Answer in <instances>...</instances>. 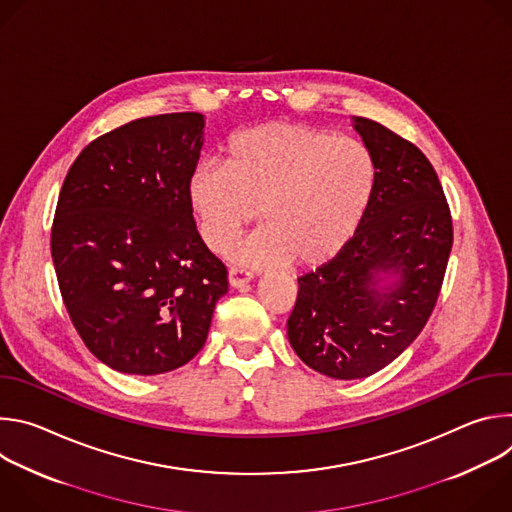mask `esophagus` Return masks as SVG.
<instances>
[{
  "label": "esophagus",
  "mask_w": 512,
  "mask_h": 512,
  "mask_svg": "<svg viewBox=\"0 0 512 512\" xmlns=\"http://www.w3.org/2000/svg\"><path fill=\"white\" fill-rule=\"evenodd\" d=\"M251 279H253V273L249 269H245V267H231L229 269V283L233 287H241V285L249 283Z\"/></svg>",
  "instance_id": "obj_1"
}]
</instances>
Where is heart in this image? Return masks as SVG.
Returning <instances> with one entry per match:
<instances>
[{"mask_svg":"<svg viewBox=\"0 0 512 512\" xmlns=\"http://www.w3.org/2000/svg\"><path fill=\"white\" fill-rule=\"evenodd\" d=\"M375 186L377 162L364 141L271 121L237 133L225 164H200L188 202L212 251H225L261 212L267 225L237 247V259L320 265L352 239Z\"/></svg>","mask_w":512,"mask_h":512,"instance_id":"1","label":"heart"}]
</instances>
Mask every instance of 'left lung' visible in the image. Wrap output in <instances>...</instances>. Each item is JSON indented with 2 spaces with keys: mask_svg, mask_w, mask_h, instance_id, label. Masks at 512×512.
<instances>
[{
  "mask_svg": "<svg viewBox=\"0 0 512 512\" xmlns=\"http://www.w3.org/2000/svg\"><path fill=\"white\" fill-rule=\"evenodd\" d=\"M354 129L377 162V186L354 237L298 277L287 320L291 348L310 369L342 381L385 369L423 330L444 283L454 227L425 154L367 117ZM381 272L396 275L379 290Z\"/></svg>",
  "mask_w": 512,
  "mask_h": 512,
  "instance_id": "8db88e82",
  "label": "left lung"
}]
</instances>
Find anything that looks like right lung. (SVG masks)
I'll use <instances>...</instances> for the list:
<instances>
[{
    "instance_id": "1",
    "label": "right lung",
    "mask_w": 512,
    "mask_h": 512,
    "mask_svg": "<svg viewBox=\"0 0 512 512\" xmlns=\"http://www.w3.org/2000/svg\"><path fill=\"white\" fill-rule=\"evenodd\" d=\"M202 127L200 113L129 121L87 145L58 194L50 251L62 302L113 371L150 377L192 360L229 289L188 202Z\"/></svg>"
}]
</instances>
